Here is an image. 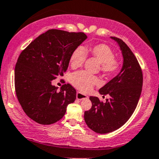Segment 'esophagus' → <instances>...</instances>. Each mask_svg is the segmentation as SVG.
I'll return each instance as SVG.
<instances>
[{"label":"esophagus","mask_w":159,"mask_h":159,"mask_svg":"<svg viewBox=\"0 0 159 159\" xmlns=\"http://www.w3.org/2000/svg\"><path fill=\"white\" fill-rule=\"evenodd\" d=\"M76 98L78 100H83V99H87V98H88V97L87 96L86 94H84V93L81 92H77Z\"/></svg>","instance_id":"esophagus-1"}]
</instances>
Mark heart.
<instances>
[{"label":"heart","instance_id":"obj_1","mask_svg":"<svg viewBox=\"0 0 159 159\" xmlns=\"http://www.w3.org/2000/svg\"><path fill=\"white\" fill-rule=\"evenodd\" d=\"M86 50L90 52L91 56L96 58L101 63L100 70L107 76H112L120 71L121 61L119 58L114 57V53L109 46L103 43L90 46ZM87 55L85 49L80 46L75 49L70 56V66L72 68L81 67L86 59ZM71 84L82 92H88L93 86L100 83L99 80L94 75L86 71H77L71 76Z\"/></svg>","mask_w":159,"mask_h":159}]
</instances>
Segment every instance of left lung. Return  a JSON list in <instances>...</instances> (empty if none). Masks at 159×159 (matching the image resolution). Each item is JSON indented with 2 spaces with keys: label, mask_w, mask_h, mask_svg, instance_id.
<instances>
[{
  "label": "left lung",
  "mask_w": 159,
  "mask_h": 159,
  "mask_svg": "<svg viewBox=\"0 0 159 159\" xmlns=\"http://www.w3.org/2000/svg\"><path fill=\"white\" fill-rule=\"evenodd\" d=\"M119 44L123 56L120 72L99 90L110 95L105 103L97 97H90L92 107L84 112V120L97 133H108L121 127L136 110L143 88V76L138 60L122 39L111 37Z\"/></svg>",
  "instance_id": "left-lung-1"
}]
</instances>
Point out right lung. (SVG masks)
<instances>
[{
	"instance_id": "add662e5",
	"label": "right lung",
	"mask_w": 159,
	"mask_h": 159,
	"mask_svg": "<svg viewBox=\"0 0 159 159\" xmlns=\"http://www.w3.org/2000/svg\"><path fill=\"white\" fill-rule=\"evenodd\" d=\"M87 37L82 32L52 29L21 52L15 66V91L30 119L39 124H52L63 117L67 106L75 101L76 90L71 84H63L58 91L52 81L63 76L72 52Z\"/></svg>"
}]
</instances>
